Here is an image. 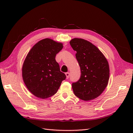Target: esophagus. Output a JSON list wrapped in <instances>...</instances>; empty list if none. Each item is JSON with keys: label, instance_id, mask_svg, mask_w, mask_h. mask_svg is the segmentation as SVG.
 <instances>
[{"label": "esophagus", "instance_id": "1", "mask_svg": "<svg viewBox=\"0 0 133 133\" xmlns=\"http://www.w3.org/2000/svg\"><path fill=\"white\" fill-rule=\"evenodd\" d=\"M65 74H66V78L67 79H68L69 78V75H70V74H69V73H65Z\"/></svg>", "mask_w": 133, "mask_h": 133}]
</instances>
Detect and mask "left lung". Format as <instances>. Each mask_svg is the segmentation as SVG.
Returning <instances> with one entry per match:
<instances>
[{
	"label": "left lung",
	"instance_id": "obj_1",
	"mask_svg": "<svg viewBox=\"0 0 133 133\" xmlns=\"http://www.w3.org/2000/svg\"><path fill=\"white\" fill-rule=\"evenodd\" d=\"M69 43L76 51L75 57L81 69L80 78L72 83L73 92L82 100L95 99L108 85V62L99 49L86 40L74 38Z\"/></svg>",
	"mask_w": 133,
	"mask_h": 133
}]
</instances>
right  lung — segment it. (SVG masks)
Wrapping results in <instances>:
<instances>
[{"instance_id":"right-lung-1","label":"right lung","mask_w":133,"mask_h":133,"mask_svg":"<svg viewBox=\"0 0 133 133\" xmlns=\"http://www.w3.org/2000/svg\"><path fill=\"white\" fill-rule=\"evenodd\" d=\"M62 48L61 43L46 38L37 43L26 56L22 69L23 80L31 93L39 98L54 95L66 78L55 59Z\"/></svg>"}]
</instances>
